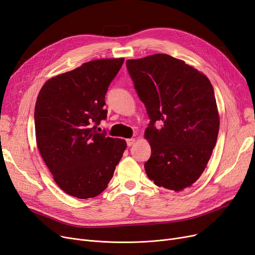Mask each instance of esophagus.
<instances>
[{"label":"esophagus","instance_id":"obj_1","mask_svg":"<svg viewBox=\"0 0 255 255\" xmlns=\"http://www.w3.org/2000/svg\"><path fill=\"white\" fill-rule=\"evenodd\" d=\"M126 142H127V145L130 147V146H132L135 143V139L134 138H128Z\"/></svg>","mask_w":255,"mask_h":255}]
</instances>
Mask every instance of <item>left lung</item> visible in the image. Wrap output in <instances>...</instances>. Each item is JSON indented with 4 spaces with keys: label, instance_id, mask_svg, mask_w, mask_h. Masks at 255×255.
<instances>
[{
    "label": "left lung",
    "instance_id": "1",
    "mask_svg": "<svg viewBox=\"0 0 255 255\" xmlns=\"http://www.w3.org/2000/svg\"><path fill=\"white\" fill-rule=\"evenodd\" d=\"M126 66L150 119L147 176L156 186L182 191L202 175L218 139L212 85L204 73L168 54L127 60ZM155 122L162 127L157 129Z\"/></svg>",
    "mask_w": 255,
    "mask_h": 255
}]
</instances>
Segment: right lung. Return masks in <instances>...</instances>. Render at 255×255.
Returning <instances> with one entry per match:
<instances>
[{
  "label": "right lung",
  "instance_id": "1",
  "mask_svg": "<svg viewBox=\"0 0 255 255\" xmlns=\"http://www.w3.org/2000/svg\"><path fill=\"white\" fill-rule=\"evenodd\" d=\"M124 59L83 64L47 81L34 108L36 145L61 189L90 199L106 189L127 144L99 133L105 96Z\"/></svg>",
  "mask_w": 255,
  "mask_h": 255
}]
</instances>
